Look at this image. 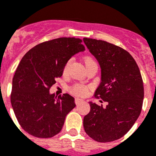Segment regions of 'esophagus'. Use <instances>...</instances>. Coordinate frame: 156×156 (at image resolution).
I'll return each mask as SVG.
<instances>
[{
	"mask_svg": "<svg viewBox=\"0 0 156 156\" xmlns=\"http://www.w3.org/2000/svg\"><path fill=\"white\" fill-rule=\"evenodd\" d=\"M83 102V100H81V99H79V98H76L75 99V103L76 104H80V103Z\"/></svg>",
	"mask_w": 156,
	"mask_h": 156,
	"instance_id": "1",
	"label": "esophagus"
}]
</instances>
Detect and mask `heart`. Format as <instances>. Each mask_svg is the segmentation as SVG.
Listing matches in <instances>:
<instances>
[{"instance_id": "b5f03b06", "label": "heart", "mask_w": 156, "mask_h": 156, "mask_svg": "<svg viewBox=\"0 0 156 156\" xmlns=\"http://www.w3.org/2000/svg\"><path fill=\"white\" fill-rule=\"evenodd\" d=\"M95 62L93 60V59L89 56H87V57L84 58V63H85V65L87 64H90V63ZM71 60H68L67 63L64 65V73H67V71L69 69V67L70 65ZM88 90H89V87H87L86 85H83L82 83H76L73 86L70 87V92L73 94L76 95V96H86L87 93H88Z\"/></svg>"}]
</instances>
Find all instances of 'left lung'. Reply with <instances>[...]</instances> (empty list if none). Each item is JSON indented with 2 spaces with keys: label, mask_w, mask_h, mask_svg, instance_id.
Returning <instances> with one entry per match:
<instances>
[{
  "label": "left lung",
  "mask_w": 156,
  "mask_h": 156,
  "mask_svg": "<svg viewBox=\"0 0 156 156\" xmlns=\"http://www.w3.org/2000/svg\"><path fill=\"white\" fill-rule=\"evenodd\" d=\"M83 41L101 69L95 97L108 103L104 108L89 102L84 131L97 142H112L123 137L140 116L144 96L142 76L136 60L123 48L100 40Z\"/></svg>",
  "instance_id": "8db88e82"
}]
</instances>
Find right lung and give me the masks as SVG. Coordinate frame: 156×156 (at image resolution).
Masks as SVG:
<instances>
[{"mask_svg": "<svg viewBox=\"0 0 156 156\" xmlns=\"http://www.w3.org/2000/svg\"><path fill=\"white\" fill-rule=\"evenodd\" d=\"M82 40L60 37L37 44L20 60L12 78L10 100L18 122L26 132L51 138L61 131L66 115L76 107L73 96L49 93L62 76L67 61L85 50Z\"/></svg>", "mask_w": 156, "mask_h": 156, "instance_id": "right-lung-1", "label": "right lung"}]
</instances>
